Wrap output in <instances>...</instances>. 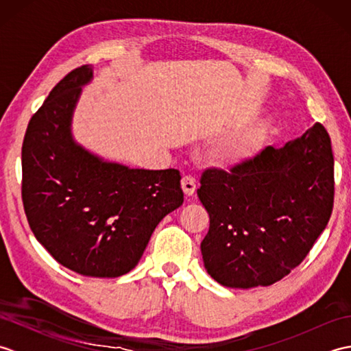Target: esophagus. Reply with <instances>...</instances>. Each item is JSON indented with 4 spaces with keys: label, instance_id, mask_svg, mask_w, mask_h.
<instances>
[{
    "label": "esophagus",
    "instance_id": "obj_1",
    "mask_svg": "<svg viewBox=\"0 0 351 351\" xmlns=\"http://www.w3.org/2000/svg\"><path fill=\"white\" fill-rule=\"evenodd\" d=\"M181 187H182L184 195L190 197V196L195 195V191H196V181L193 180L191 176H184L182 181H181Z\"/></svg>",
    "mask_w": 351,
    "mask_h": 351
}]
</instances>
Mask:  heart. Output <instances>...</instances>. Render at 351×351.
<instances>
[{
	"mask_svg": "<svg viewBox=\"0 0 351 351\" xmlns=\"http://www.w3.org/2000/svg\"><path fill=\"white\" fill-rule=\"evenodd\" d=\"M263 143L264 136L259 131L244 132L241 136L230 138L219 147L217 164L223 169L241 167L255 158Z\"/></svg>",
	"mask_w": 351,
	"mask_h": 351,
	"instance_id": "1",
	"label": "heart"
}]
</instances>
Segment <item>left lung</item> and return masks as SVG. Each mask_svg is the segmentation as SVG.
Returning <instances> with one entry per match:
<instances>
[{"mask_svg": "<svg viewBox=\"0 0 351 351\" xmlns=\"http://www.w3.org/2000/svg\"><path fill=\"white\" fill-rule=\"evenodd\" d=\"M333 154L322 123L241 167L208 169L197 196L210 214L208 274L228 288L268 287L306 258L333 208Z\"/></svg>", "mask_w": 351, "mask_h": 351, "instance_id": "left-lung-1", "label": "left lung"}]
</instances>
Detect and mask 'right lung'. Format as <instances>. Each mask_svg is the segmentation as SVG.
<instances>
[{"instance_id": "obj_1", "label": "right lung", "mask_w": 351, "mask_h": 351, "mask_svg": "<svg viewBox=\"0 0 351 351\" xmlns=\"http://www.w3.org/2000/svg\"><path fill=\"white\" fill-rule=\"evenodd\" d=\"M88 66L68 73L32 117L22 145V200L36 240L57 263L90 278L138 264L156 225L184 202L180 170L131 169L73 138Z\"/></svg>"}]
</instances>
